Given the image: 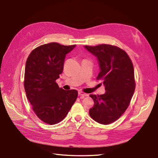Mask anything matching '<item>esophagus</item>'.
Listing matches in <instances>:
<instances>
[{"mask_svg": "<svg viewBox=\"0 0 158 158\" xmlns=\"http://www.w3.org/2000/svg\"><path fill=\"white\" fill-rule=\"evenodd\" d=\"M78 95H79V96H81V98H84V97H85V96H88V94H85V93H84V92H81V91H79V92H78Z\"/></svg>", "mask_w": 158, "mask_h": 158, "instance_id": "1", "label": "esophagus"}]
</instances>
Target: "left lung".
Listing matches in <instances>:
<instances>
[{"mask_svg": "<svg viewBox=\"0 0 158 158\" xmlns=\"http://www.w3.org/2000/svg\"><path fill=\"white\" fill-rule=\"evenodd\" d=\"M98 60L100 72L106 92L90 95L94 106L89 110L90 117L99 123L107 125L118 119L126 111L135 89L132 62L123 50L116 46L102 44L84 46Z\"/></svg>", "mask_w": 158, "mask_h": 158, "instance_id": "1", "label": "left lung"}]
</instances>
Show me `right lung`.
Wrapping results in <instances>:
<instances>
[{"label":"right lung","mask_w":158,"mask_h":158,"mask_svg":"<svg viewBox=\"0 0 158 158\" xmlns=\"http://www.w3.org/2000/svg\"><path fill=\"white\" fill-rule=\"evenodd\" d=\"M75 46L48 43L35 49L26 60V96L39 118L50 125L65 118L78 95L77 90L60 88L56 82L63 71L66 55Z\"/></svg>","instance_id":"add662e5"}]
</instances>
